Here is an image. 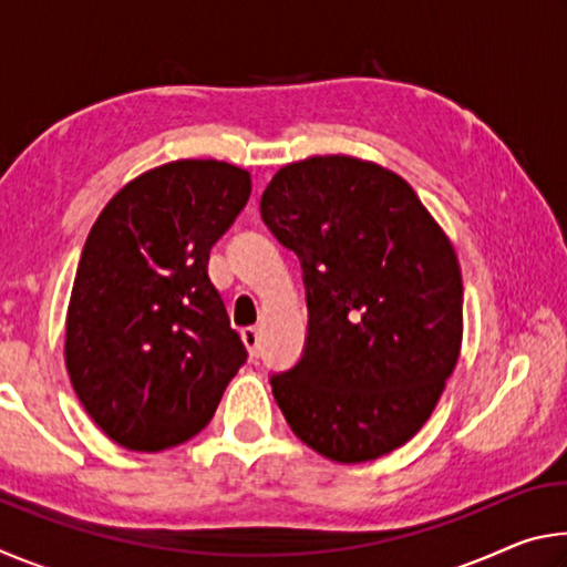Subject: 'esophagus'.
Masks as SVG:
<instances>
[{
  "label": "esophagus",
  "mask_w": 567,
  "mask_h": 567,
  "mask_svg": "<svg viewBox=\"0 0 567 567\" xmlns=\"http://www.w3.org/2000/svg\"><path fill=\"white\" fill-rule=\"evenodd\" d=\"M243 340H245V344H247L249 354H252V358H260V342H262L260 328H245V330H243Z\"/></svg>",
  "instance_id": "1"
}]
</instances>
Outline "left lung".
<instances>
[{"mask_svg": "<svg viewBox=\"0 0 567 567\" xmlns=\"http://www.w3.org/2000/svg\"><path fill=\"white\" fill-rule=\"evenodd\" d=\"M260 215L302 267L307 338L272 372L305 445L364 463L425 425L463 342V277L443 229L395 172L344 155L282 167Z\"/></svg>", "mask_w": 567, "mask_h": 567, "instance_id": "left-lung-1", "label": "left lung"}]
</instances>
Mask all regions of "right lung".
I'll return each instance as SVG.
<instances>
[{
  "label": "right lung",
  "mask_w": 567,
  "mask_h": 567,
  "mask_svg": "<svg viewBox=\"0 0 567 567\" xmlns=\"http://www.w3.org/2000/svg\"><path fill=\"white\" fill-rule=\"evenodd\" d=\"M249 192L245 169L179 159L124 185L92 225L64 362L84 410L117 445L159 453L187 443L247 362L207 262Z\"/></svg>",
  "instance_id": "right-lung-1"
}]
</instances>
